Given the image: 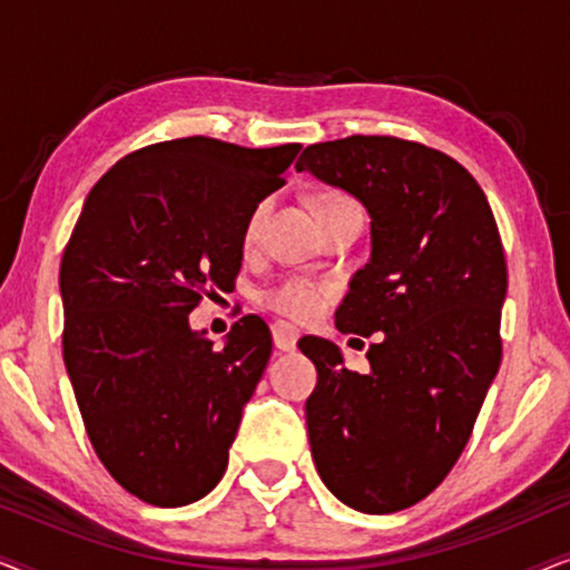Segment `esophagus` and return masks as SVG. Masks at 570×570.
Masks as SVG:
<instances>
[{"mask_svg":"<svg viewBox=\"0 0 570 570\" xmlns=\"http://www.w3.org/2000/svg\"><path fill=\"white\" fill-rule=\"evenodd\" d=\"M272 340L279 350H293L295 342H298V330L291 322H275L272 324Z\"/></svg>","mask_w":570,"mask_h":570,"instance_id":"1","label":"esophagus"}]
</instances>
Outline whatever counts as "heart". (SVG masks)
<instances>
[{
    "label": "heart",
    "instance_id": "b5f03b06",
    "mask_svg": "<svg viewBox=\"0 0 570 570\" xmlns=\"http://www.w3.org/2000/svg\"><path fill=\"white\" fill-rule=\"evenodd\" d=\"M347 205H355L347 194L326 191L316 199V215L326 213V209L347 207ZM267 213H269V199H262L259 205H254L252 213H248V220L244 225V244L246 246L256 244ZM326 298H330V287L316 283V279H308V277H287L279 285L272 287L267 295H264V301H267L272 308L279 311V314H285V316H293V318L316 316L318 311L326 306Z\"/></svg>",
    "mask_w": 570,
    "mask_h": 570
}]
</instances>
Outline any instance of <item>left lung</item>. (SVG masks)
Listing matches in <instances>:
<instances>
[{"mask_svg":"<svg viewBox=\"0 0 570 570\" xmlns=\"http://www.w3.org/2000/svg\"><path fill=\"white\" fill-rule=\"evenodd\" d=\"M295 168L368 209L371 262L337 330L384 332L368 373L347 371L330 340L298 342L318 373L306 402L316 472L355 511L410 509L462 456L501 365L509 272L493 209L462 163L400 137L308 145Z\"/></svg>","mask_w":570,"mask_h":570,"instance_id":"1","label":"left lung"}]
</instances>
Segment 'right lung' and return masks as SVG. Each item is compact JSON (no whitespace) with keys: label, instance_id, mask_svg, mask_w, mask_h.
<instances>
[{"label":"right lung","instance_id":"right-lung-1","mask_svg":"<svg viewBox=\"0 0 570 570\" xmlns=\"http://www.w3.org/2000/svg\"><path fill=\"white\" fill-rule=\"evenodd\" d=\"M298 153L168 139L121 158L85 199L59 269L61 350L92 449L139 501L176 509L225 474L272 332L248 314L215 347L189 314L236 283L248 213Z\"/></svg>","mask_w":570,"mask_h":570}]
</instances>
